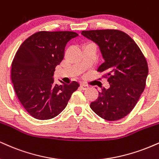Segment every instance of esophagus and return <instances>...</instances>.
<instances>
[{"label":"esophagus","mask_w":159,"mask_h":159,"mask_svg":"<svg viewBox=\"0 0 159 159\" xmlns=\"http://www.w3.org/2000/svg\"><path fill=\"white\" fill-rule=\"evenodd\" d=\"M80 87L82 89H87L89 88V86L87 84H84V83H81V84H80Z\"/></svg>","instance_id":"esophagus-1"}]
</instances>
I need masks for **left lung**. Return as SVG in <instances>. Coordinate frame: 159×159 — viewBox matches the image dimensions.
<instances>
[{
	"mask_svg": "<svg viewBox=\"0 0 159 159\" xmlns=\"http://www.w3.org/2000/svg\"><path fill=\"white\" fill-rule=\"evenodd\" d=\"M81 35L98 44L104 60L98 71L105 72L110 84L108 89L102 88L90 107L107 121L123 118L144 92L148 75L146 59L135 42L120 30H89Z\"/></svg>",
	"mask_w": 159,
	"mask_h": 159,
	"instance_id": "obj_1",
	"label": "left lung"
}]
</instances>
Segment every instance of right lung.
<instances>
[{"mask_svg": "<svg viewBox=\"0 0 159 159\" xmlns=\"http://www.w3.org/2000/svg\"><path fill=\"white\" fill-rule=\"evenodd\" d=\"M78 34L70 31H41L29 37L17 51L11 78L17 96L36 119L55 118L64 110L79 84H54V72L64 57L66 43Z\"/></svg>", "mask_w": 159, "mask_h": 159, "instance_id": "add662e5", "label": "right lung"}]
</instances>
